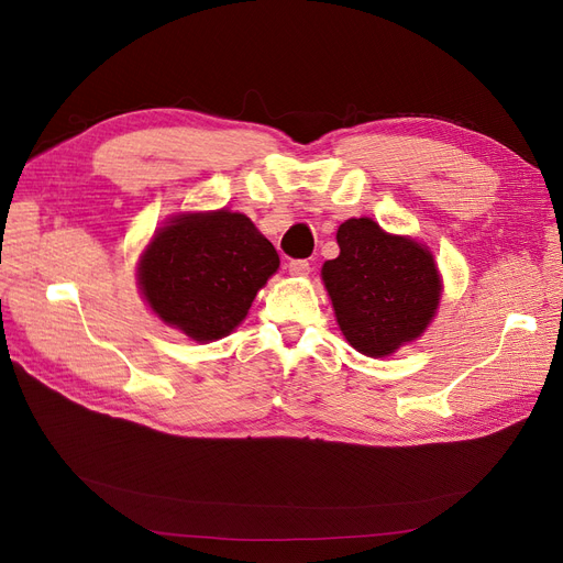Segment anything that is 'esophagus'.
Wrapping results in <instances>:
<instances>
[{
    "label": "esophagus",
    "instance_id": "34e87169",
    "mask_svg": "<svg viewBox=\"0 0 563 563\" xmlns=\"http://www.w3.org/2000/svg\"><path fill=\"white\" fill-rule=\"evenodd\" d=\"M287 269L291 276H308L310 274V264L306 260H291L287 264Z\"/></svg>",
    "mask_w": 563,
    "mask_h": 563
}]
</instances>
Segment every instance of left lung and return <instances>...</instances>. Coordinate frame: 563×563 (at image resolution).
I'll return each instance as SVG.
<instances>
[{"instance_id":"left-lung-1","label":"left lung","mask_w":563,"mask_h":563,"mask_svg":"<svg viewBox=\"0 0 563 563\" xmlns=\"http://www.w3.org/2000/svg\"><path fill=\"white\" fill-rule=\"evenodd\" d=\"M340 255L323 262L344 340L369 358H388L416 342L433 321L442 276L427 244L383 230L369 217L338 228Z\"/></svg>"}]
</instances>
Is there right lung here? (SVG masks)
<instances>
[{"mask_svg": "<svg viewBox=\"0 0 563 563\" xmlns=\"http://www.w3.org/2000/svg\"><path fill=\"white\" fill-rule=\"evenodd\" d=\"M280 266L272 242L240 212H180L155 230L139 255L147 308L194 342L230 335Z\"/></svg>", "mask_w": 563, "mask_h": 563, "instance_id": "obj_1", "label": "right lung"}]
</instances>
